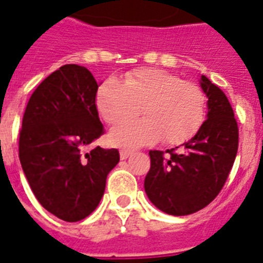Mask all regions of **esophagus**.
Masks as SVG:
<instances>
[{
	"instance_id": "esophagus-1",
	"label": "esophagus",
	"mask_w": 263,
	"mask_h": 263,
	"mask_svg": "<svg viewBox=\"0 0 263 263\" xmlns=\"http://www.w3.org/2000/svg\"><path fill=\"white\" fill-rule=\"evenodd\" d=\"M132 154H134V151L131 149H120V159L122 160L128 159Z\"/></svg>"
}]
</instances>
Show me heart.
I'll return each mask as SVG.
<instances>
[{
	"instance_id": "obj_1",
	"label": "heart",
	"mask_w": 263,
	"mask_h": 263,
	"mask_svg": "<svg viewBox=\"0 0 263 263\" xmlns=\"http://www.w3.org/2000/svg\"><path fill=\"white\" fill-rule=\"evenodd\" d=\"M97 107L111 125L131 120L140 108L145 115L114 128V144L134 148L163 139L166 145H180L200 131L206 97L195 82L159 68H140L125 75L123 83L107 79L100 84Z\"/></svg>"
}]
</instances>
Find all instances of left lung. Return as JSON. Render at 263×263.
Wrapping results in <instances>:
<instances>
[{
    "instance_id": "1",
    "label": "left lung",
    "mask_w": 263,
    "mask_h": 263,
    "mask_svg": "<svg viewBox=\"0 0 263 263\" xmlns=\"http://www.w3.org/2000/svg\"><path fill=\"white\" fill-rule=\"evenodd\" d=\"M208 119L182 148L149 151L144 189L151 202L172 216H186L209 205L227 182L238 151V124L227 95L205 75Z\"/></svg>"
}]
</instances>
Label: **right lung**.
<instances>
[{"label": "right lung", "mask_w": 263, "mask_h": 263, "mask_svg": "<svg viewBox=\"0 0 263 263\" xmlns=\"http://www.w3.org/2000/svg\"><path fill=\"white\" fill-rule=\"evenodd\" d=\"M97 92L87 68L65 65L34 90L22 119L18 151L29 185L47 212L67 222L95 211L120 160L115 148L86 151L104 134Z\"/></svg>", "instance_id": "add662e5"}]
</instances>
